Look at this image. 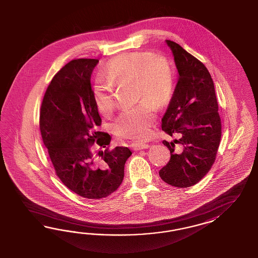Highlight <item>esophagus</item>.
<instances>
[{
    "mask_svg": "<svg viewBox=\"0 0 258 258\" xmlns=\"http://www.w3.org/2000/svg\"><path fill=\"white\" fill-rule=\"evenodd\" d=\"M132 148L134 150H141V149H149V144H143V143H133Z\"/></svg>",
    "mask_w": 258,
    "mask_h": 258,
    "instance_id": "1",
    "label": "esophagus"
}]
</instances>
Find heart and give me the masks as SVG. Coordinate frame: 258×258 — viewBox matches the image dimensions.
<instances>
[{"mask_svg":"<svg viewBox=\"0 0 258 258\" xmlns=\"http://www.w3.org/2000/svg\"><path fill=\"white\" fill-rule=\"evenodd\" d=\"M104 79L93 89L96 108L108 114L114 107L110 84H132L137 98L143 99L133 109L123 111L113 124L116 135L132 140L149 137L150 126L156 119V104L164 105L171 97L174 74L166 56L149 52H133L118 55L109 61Z\"/></svg>","mask_w":258,"mask_h":258,"instance_id":"heart-1","label":"heart"}]
</instances>
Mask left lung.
Returning <instances> with one entry per match:
<instances>
[{
  "label": "left lung",
  "mask_w": 258,
  "mask_h": 258,
  "mask_svg": "<svg viewBox=\"0 0 258 258\" xmlns=\"http://www.w3.org/2000/svg\"><path fill=\"white\" fill-rule=\"evenodd\" d=\"M178 70V81L162 118V130L178 139L163 141L170 160L159 171L175 187H190L211 169L221 138L219 105L210 73L178 43L165 40Z\"/></svg>",
  "instance_id": "obj_1"
}]
</instances>
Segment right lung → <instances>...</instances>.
Instances as JSON below:
<instances>
[{
	"mask_svg": "<svg viewBox=\"0 0 258 258\" xmlns=\"http://www.w3.org/2000/svg\"><path fill=\"white\" fill-rule=\"evenodd\" d=\"M98 61L79 58L67 63L47 88L39 113L41 137L57 177L76 194L92 200L117 190L133 154L124 147L109 150L111 137L98 132L101 117L91 85ZM93 144L101 148L95 154L90 150Z\"/></svg>",
	"mask_w": 258,
	"mask_h": 258,
	"instance_id": "add662e5",
	"label": "right lung"
}]
</instances>
